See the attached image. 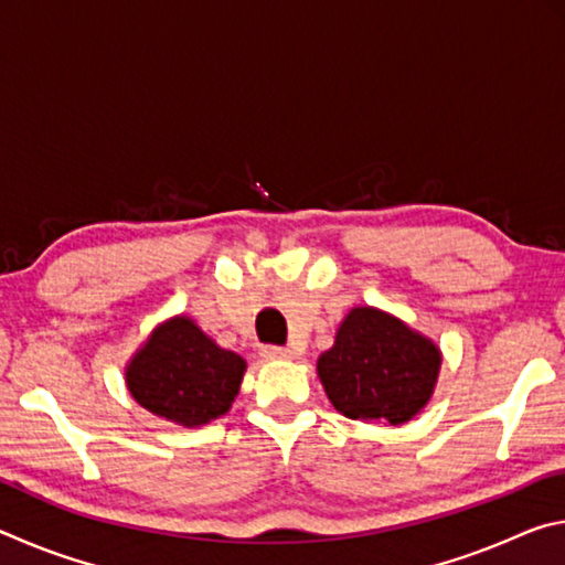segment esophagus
Here are the masks:
<instances>
[{"instance_id":"34e87169","label":"esophagus","mask_w":565,"mask_h":565,"mask_svg":"<svg viewBox=\"0 0 565 565\" xmlns=\"http://www.w3.org/2000/svg\"><path fill=\"white\" fill-rule=\"evenodd\" d=\"M262 356H264L266 361L291 359V349H284V347H262Z\"/></svg>"}]
</instances>
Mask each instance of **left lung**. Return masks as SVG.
Masks as SVG:
<instances>
[{
  "label": "left lung",
  "mask_w": 565,
  "mask_h": 565,
  "mask_svg": "<svg viewBox=\"0 0 565 565\" xmlns=\"http://www.w3.org/2000/svg\"><path fill=\"white\" fill-rule=\"evenodd\" d=\"M441 351L404 321L361 306L343 319L337 343L321 353L319 379L339 414L404 424L431 398Z\"/></svg>",
  "instance_id": "left-lung-1"
}]
</instances>
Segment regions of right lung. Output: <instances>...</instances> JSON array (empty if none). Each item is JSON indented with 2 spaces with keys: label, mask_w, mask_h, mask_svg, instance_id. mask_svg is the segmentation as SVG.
<instances>
[{
  "label": "right lung",
  "mask_w": 565,
  "mask_h": 565,
  "mask_svg": "<svg viewBox=\"0 0 565 565\" xmlns=\"http://www.w3.org/2000/svg\"><path fill=\"white\" fill-rule=\"evenodd\" d=\"M244 371L238 353L216 347L194 321L177 317L161 323L131 359L127 386L151 414L202 426L226 414Z\"/></svg>",
  "instance_id": "right-lung-1"
}]
</instances>
